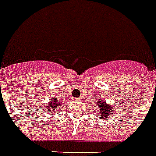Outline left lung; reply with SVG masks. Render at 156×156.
Wrapping results in <instances>:
<instances>
[{"mask_svg":"<svg viewBox=\"0 0 156 156\" xmlns=\"http://www.w3.org/2000/svg\"><path fill=\"white\" fill-rule=\"evenodd\" d=\"M98 107L101 108V110H100V113H101V118H106L108 119V115H109V113L112 112V107L111 105H106L105 103H102L101 101H98ZM109 119V118H108Z\"/></svg>","mask_w":156,"mask_h":156,"instance_id":"8db88e82","label":"left lung"}]
</instances>
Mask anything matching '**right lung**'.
<instances>
[{"mask_svg": "<svg viewBox=\"0 0 156 156\" xmlns=\"http://www.w3.org/2000/svg\"><path fill=\"white\" fill-rule=\"evenodd\" d=\"M59 106H61V102H58V100L54 99L53 101L48 103V106H46L45 109H47L48 113H51V112H54L55 110H58V108Z\"/></svg>", "mask_w": 156, "mask_h": 156, "instance_id": "1", "label": "right lung"}]
</instances>
